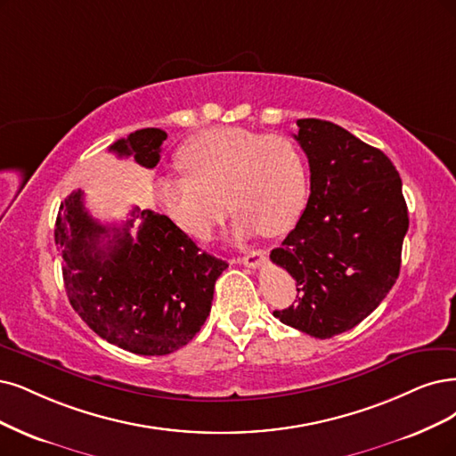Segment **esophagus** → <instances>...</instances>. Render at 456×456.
Segmentation results:
<instances>
[{"mask_svg":"<svg viewBox=\"0 0 456 456\" xmlns=\"http://www.w3.org/2000/svg\"><path fill=\"white\" fill-rule=\"evenodd\" d=\"M266 256L268 254L265 249H256V251H249V254L244 256V257H239V263H242L246 266H251V268H257L266 261Z\"/></svg>","mask_w":456,"mask_h":456,"instance_id":"obj_1","label":"esophagus"}]
</instances>
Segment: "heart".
I'll return each instance as SVG.
<instances>
[{"label": "heart", "mask_w": 456, "mask_h": 456, "mask_svg": "<svg viewBox=\"0 0 456 456\" xmlns=\"http://www.w3.org/2000/svg\"><path fill=\"white\" fill-rule=\"evenodd\" d=\"M182 163L190 175L161 180L158 199L173 222L197 240H210L229 208L239 214L237 239L259 231L276 237L295 224L306 202L305 156L281 134L210 129L185 146Z\"/></svg>", "instance_id": "1"}]
</instances>
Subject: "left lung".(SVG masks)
Returning <instances> with one entry per match:
<instances>
[{
    "mask_svg": "<svg viewBox=\"0 0 456 456\" xmlns=\"http://www.w3.org/2000/svg\"><path fill=\"white\" fill-rule=\"evenodd\" d=\"M293 134L310 163V197L271 259L297 281L283 325L314 338L357 327L395 285L408 207L400 175L381 150L332 122L305 118Z\"/></svg>",
    "mask_w": 456,
    "mask_h": 456,
    "instance_id": "1",
    "label": "left lung"
}]
</instances>
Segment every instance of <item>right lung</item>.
<instances>
[{
	"label": "right lung",
	"instance_id": "add662e5",
	"mask_svg": "<svg viewBox=\"0 0 456 456\" xmlns=\"http://www.w3.org/2000/svg\"><path fill=\"white\" fill-rule=\"evenodd\" d=\"M165 139L163 129L146 127L109 151L154 168ZM129 216L120 227L99 224L80 190L61 202L54 240L65 291L82 322L109 344L168 355L205 325L216 280L229 265L200 251L163 214L134 208Z\"/></svg>",
	"mask_w": 456,
	"mask_h": 456
}]
</instances>
